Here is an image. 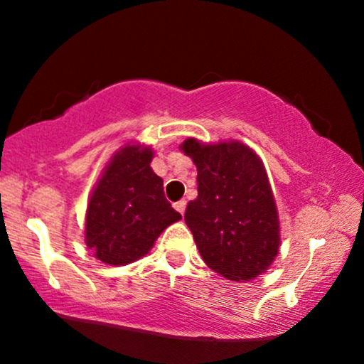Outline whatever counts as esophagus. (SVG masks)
Returning <instances> with one entry per match:
<instances>
[{
	"mask_svg": "<svg viewBox=\"0 0 364 364\" xmlns=\"http://www.w3.org/2000/svg\"><path fill=\"white\" fill-rule=\"evenodd\" d=\"M174 207H176V210L183 215V214H185V210H186V200H179V202L174 203Z\"/></svg>",
	"mask_w": 364,
	"mask_h": 364,
	"instance_id": "obj_1",
	"label": "esophagus"
}]
</instances>
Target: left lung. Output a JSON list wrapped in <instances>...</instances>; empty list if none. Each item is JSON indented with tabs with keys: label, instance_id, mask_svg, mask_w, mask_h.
I'll return each instance as SVG.
<instances>
[{
	"label": "left lung",
	"instance_id": "left-lung-1",
	"mask_svg": "<svg viewBox=\"0 0 364 364\" xmlns=\"http://www.w3.org/2000/svg\"><path fill=\"white\" fill-rule=\"evenodd\" d=\"M195 162L198 196L185 223L203 262L229 281H252L279 253V215L260 157L240 141L205 145L185 140Z\"/></svg>",
	"mask_w": 364,
	"mask_h": 364
}]
</instances>
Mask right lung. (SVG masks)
Returning <instances> with one entry per match:
<instances>
[{"label":"right lung","mask_w":364,"mask_h":364,"mask_svg":"<svg viewBox=\"0 0 364 364\" xmlns=\"http://www.w3.org/2000/svg\"><path fill=\"white\" fill-rule=\"evenodd\" d=\"M152 150L124 145L92 191L85 243L95 258L127 265L149 253L168 225L181 219L164 196V183L150 168Z\"/></svg>","instance_id":"right-lung-1"}]
</instances>
